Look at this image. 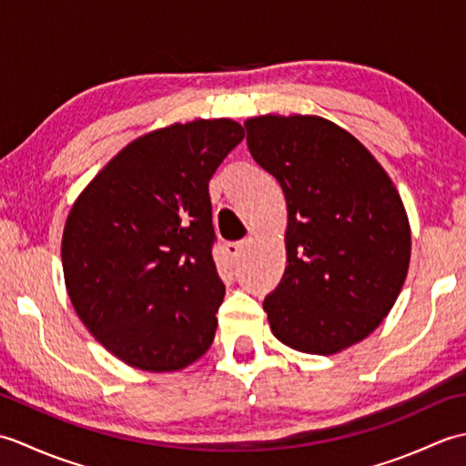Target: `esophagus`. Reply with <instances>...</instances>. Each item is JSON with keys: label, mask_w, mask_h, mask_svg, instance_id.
<instances>
[{"label": "esophagus", "mask_w": 466, "mask_h": 466, "mask_svg": "<svg viewBox=\"0 0 466 466\" xmlns=\"http://www.w3.org/2000/svg\"><path fill=\"white\" fill-rule=\"evenodd\" d=\"M244 248H246V244H244V242H238V244H228V246H226V254H228V258H230V262H232V264H238V260H240V256H242Z\"/></svg>", "instance_id": "esophagus-1"}]
</instances>
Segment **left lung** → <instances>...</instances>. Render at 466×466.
I'll return each instance as SVG.
<instances>
[{
    "label": "left lung",
    "mask_w": 466,
    "mask_h": 466,
    "mask_svg": "<svg viewBox=\"0 0 466 466\" xmlns=\"http://www.w3.org/2000/svg\"><path fill=\"white\" fill-rule=\"evenodd\" d=\"M244 127L289 212L284 276L264 300L272 334L306 354L349 349L379 329L407 280L410 224L397 186L326 117L264 114Z\"/></svg>",
    "instance_id": "1"
}]
</instances>
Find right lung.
<instances>
[{"label": "right lung", "mask_w": 466, "mask_h": 466, "mask_svg": "<svg viewBox=\"0 0 466 466\" xmlns=\"http://www.w3.org/2000/svg\"><path fill=\"white\" fill-rule=\"evenodd\" d=\"M242 137L228 117L157 127L122 147L67 214L69 300L132 369L176 372L210 349L226 289L212 258L208 184Z\"/></svg>", "instance_id": "add662e5"}]
</instances>
